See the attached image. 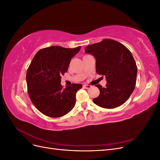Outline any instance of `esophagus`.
<instances>
[{"label": "esophagus", "instance_id": "obj_1", "mask_svg": "<svg viewBox=\"0 0 160 160\" xmlns=\"http://www.w3.org/2000/svg\"><path fill=\"white\" fill-rule=\"evenodd\" d=\"M91 85H83V88H84V89H89V88H91Z\"/></svg>", "mask_w": 160, "mask_h": 160}]
</instances>
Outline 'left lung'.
Instances as JSON below:
<instances>
[{
  "instance_id": "obj_1",
  "label": "left lung",
  "mask_w": 160,
  "mask_h": 160,
  "mask_svg": "<svg viewBox=\"0 0 160 160\" xmlns=\"http://www.w3.org/2000/svg\"><path fill=\"white\" fill-rule=\"evenodd\" d=\"M85 51L96 59V72L105 76V88L97 85L100 94L93 99L101 108L113 109L123 104L135 89L138 67L132 52L122 43L103 39L85 47Z\"/></svg>"
}]
</instances>
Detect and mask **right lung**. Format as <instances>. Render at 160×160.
<instances>
[{
  "label": "right lung",
  "mask_w": 160,
  "mask_h": 160,
  "mask_svg": "<svg viewBox=\"0 0 160 160\" xmlns=\"http://www.w3.org/2000/svg\"><path fill=\"white\" fill-rule=\"evenodd\" d=\"M80 49L51 46L39 50L33 57L27 72V91L33 105L44 115L59 118L74 108L76 93L82 85L72 83L62 89L61 79Z\"/></svg>",
  "instance_id": "1"
}]
</instances>
